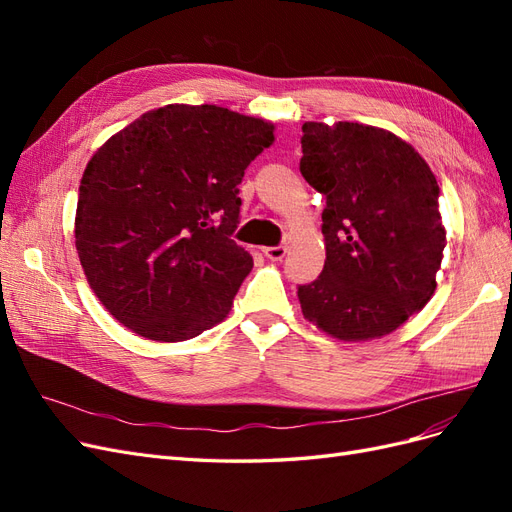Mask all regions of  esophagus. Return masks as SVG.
Returning a JSON list of instances; mask_svg holds the SVG:
<instances>
[{
	"instance_id": "34e87169",
	"label": "esophagus",
	"mask_w": 512,
	"mask_h": 512,
	"mask_svg": "<svg viewBox=\"0 0 512 512\" xmlns=\"http://www.w3.org/2000/svg\"><path fill=\"white\" fill-rule=\"evenodd\" d=\"M262 252H265V256H267V258H271V260H282V258L286 256V252H288V247H286V245L262 247Z\"/></svg>"
}]
</instances>
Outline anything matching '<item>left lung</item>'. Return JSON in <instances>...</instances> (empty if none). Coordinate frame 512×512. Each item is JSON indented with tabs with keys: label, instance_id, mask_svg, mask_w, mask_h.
I'll use <instances>...</instances> for the list:
<instances>
[{
	"label": "left lung",
	"instance_id": "obj_1",
	"mask_svg": "<svg viewBox=\"0 0 512 512\" xmlns=\"http://www.w3.org/2000/svg\"><path fill=\"white\" fill-rule=\"evenodd\" d=\"M301 147V175L327 198V260L299 286L303 316L344 342L389 335L436 292L438 181L412 145L363 123L305 121Z\"/></svg>",
	"mask_w": 512,
	"mask_h": 512
}]
</instances>
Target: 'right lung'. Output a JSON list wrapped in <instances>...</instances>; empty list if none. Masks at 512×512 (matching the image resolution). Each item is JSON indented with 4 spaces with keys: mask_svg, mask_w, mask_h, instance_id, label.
Masks as SVG:
<instances>
[{
    "mask_svg": "<svg viewBox=\"0 0 512 512\" xmlns=\"http://www.w3.org/2000/svg\"><path fill=\"white\" fill-rule=\"evenodd\" d=\"M273 130L215 104H168L94 153L79 188L76 252L123 327L183 342L226 318L254 267L232 241L237 185Z\"/></svg>",
    "mask_w": 512,
    "mask_h": 512,
    "instance_id": "add662e5",
    "label": "right lung"
}]
</instances>
